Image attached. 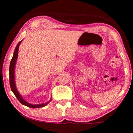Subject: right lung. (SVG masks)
Returning <instances> with one entry per match:
<instances>
[{
  "label": "right lung",
  "mask_w": 133,
  "mask_h": 133,
  "mask_svg": "<svg viewBox=\"0 0 133 133\" xmlns=\"http://www.w3.org/2000/svg\"><path fill=\"white\" fill-rule=\"evenodd\" d=\"M22 41H21L18 44V45H16L15 48V50L14 55L12 57V58L11 61H10V66H9V81H10V88H11L12 91L13 92L15 96L17 98L19 101L22 104V105H25V106L28 107L29 108H41V107H44L47 105L48 103H49L51 100V98L50 99L49 101H48L46 103H44V104H30L28 102H26V101L24 100L22 96L19 93L18 91L17 88H16V83H15V66L16 61H17L18 58V50H19V46L20 44L21 43Z\"/></svg>",
  "instance_id": "1"
}]
</instances>
